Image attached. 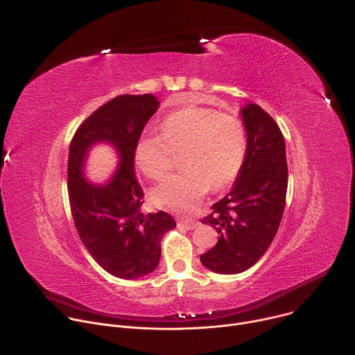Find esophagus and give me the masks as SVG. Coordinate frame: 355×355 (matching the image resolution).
Returning <instances> with one entry per match:
<instances>
[{"label": "esophagus", "mask_w": 355, "mask_h": 355, "mask_svg": "<svg viewBox=\"0 0 355 355\" xmlns=\"http://www.w3.org/2000/svg\"><path fill=\"white\" fill-rule=\"evenodd\" d=\"M199 225V221H195V220H189V218H181L178 220V227L181 228H185V230H193Z\"/></svg>", "instance_id": "1"}]
</instances>
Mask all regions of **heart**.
<instances>
[{"mask_svg":"<svg viewBox=\"0 0 355 355\" xmlns=\"http://www.w3.org/2000/svg\"><path fill=\"white\" fill-rule=\"evenodd\" d=\"M247 131L241 120L213 108L188 107L164 118L162 134L145 131L135 145V160L145 175L160 180L181 153L184 170L152 189L157 206L191 211L209 191L228 185L241 170Z\"/></svg>","mask_w":355,"mask_h":355,"instance_id":"1","label":"heart"}]
</instances>
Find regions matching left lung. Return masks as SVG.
I'll list each match as a JSON object with an SVG mask.
<instances>
[{
    "mask_svg": "<svg viewBox=\"0 0 355 355\" xmlns=\"http://www.w3.org/2000/svg\"><path fill=\"white\" fill-rule=\"evenodd\" d=\"M241 115L247 130L244 163L232 189L202 218L220 237L211 250L200 255V262L221 275L241 273L265 255L286 206L288 170L284 137L258 104H247Z\"/></svg>",
    "mask_w": 355,
    "mask_h": 355,
    "instance_id": "8db88e82",
    "label": "left lung"
}]
</instances>
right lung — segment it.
I'll return each instance as SVG.
<instances>
[{
	"label": "right lung",
	"instance_id": "add662e5",
	"mask_svg": "<svg viewBox=\"0 0 355 355\" xmlns=\"http://www.w3.org/2000/svg\"><path fill=\"white\" fill-rule=\"evenodd\" d=\"M153 94H121L92 112L76 130L68 155V196L79 239L92 258L110 275L139 279L160 261V241L175 227L160 210L144 214V191L134 173L135 145L149 118L157 111ZM97 141L111 143L121 164L105 186L83 178L87 150Z\"/></svg>",
	"mask_w": 355,
	"mask_h": 355
}]
</instances>
